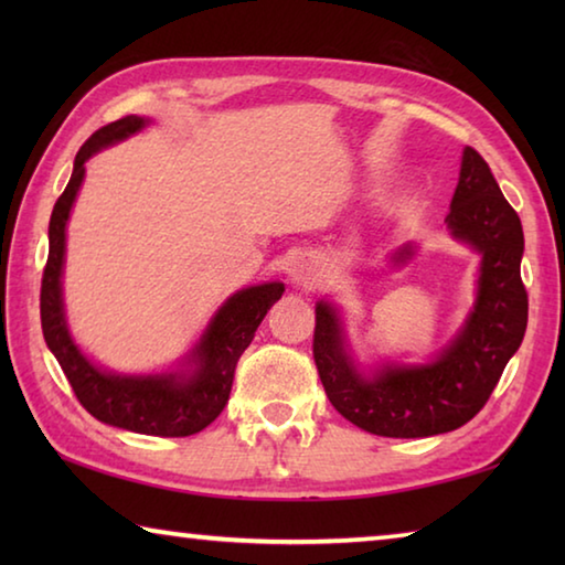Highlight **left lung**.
Returning <instances> with one entry per match:
<instances>
[{
    "label": "left lung",
    "instance_id": "left-lung-1",
    "mask_svg": "<svg viewBox=\"0 0 565 565\" xmlns=\"http://www.w3.org/2000/svg\"><path fill=\"white\" fill-rule=\"evenodd\" d=\"M446 224L481 254V279L473 313L436 361L386 366L374 379H363L343 351L337 311L323 301L317 306L313 361L323 391L343 418L369 434L424 438L468 424L491 398L523 341L529 294L521 279V218L473 147L463 149Z\"/></svg>",
    "mask_w": 565,
    "mask_h": 565
}]
</instances>
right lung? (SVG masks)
<instances>
[{
  "instance_id": "1",
  "label": "right lung",
  "mask_w": 565,
  "mask_h": 565,
  "mask_svg": "<svg viewBox=\"0 0 565 565\" xmlns=\"http://www.w3.org/2000/svg\"><path fill=\"white\" fill-rule=\"evenodd\" d=\"M145 124L141 117L129 114L94 131L76 151L72 179L56 199L50 218V256H46L40 294L42 331L46 347L60 361L64 376L70 379L74 396L94 418L134 434L191 436L206 428L224 411L232 394L236 361L254 341V333L271 303L281 299L284 284H262L234 294L209 323L199 347L191 351L196 369L189 376H114L104 374L82 356L66 331L62 311L64 226L76 191L82 186L84 161L94 151L127 139Z\"/></svg>"
}]
</instances>
